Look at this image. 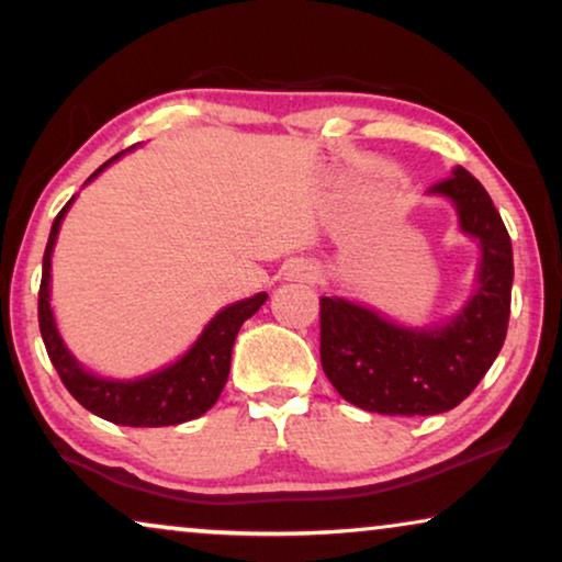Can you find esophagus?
Wrapping results in <instances>:
<instances>
[{
    "label": "esophagus",
    "mask_w": 562,
    "mask_h": 562,
    "mask_svg": "<svg viewBox=\"0 0 562 562\" xmlns=\"http://www.w3.org/2000/svg\"><path fill=\"white\" fill-rule=\"evenodd\" d=\"M294 276H296V279L310 281V279H314V271H312L310 266H296V268H294Z\"/></svg>",
    "instance_id": "obj_1"
}]
</instances>
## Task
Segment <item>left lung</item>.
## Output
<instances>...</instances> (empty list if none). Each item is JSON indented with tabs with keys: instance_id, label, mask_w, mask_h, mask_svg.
<instances>
[{
	"instance_id": "8db88e82",
	"label": "left lung",
	"mask_w": 562,
	"mask_h": 562,
	"mask_svg": "<svg viewBox=\"0 0 562 562\" xmlns=\"http://www.w3.org/2000/svg\"><path fill=\"white\" fill-rule=\"evenodd\" d=\"M481 243L479 291L450 325L406 329L345 299H319V358L345 402L391 417L450 412L479 386L506 340L514 258L502 214L465 168L432 183Z\"/></svg>"
}]
</instances>
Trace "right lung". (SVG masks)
<instances>
[{
    "label": "right lung",
    "instance_id": "add662e5",
    "mask_svg": "<svg viewBox=\"0 0 562 562\" xmlns=\"http://www.w3.org/2000/svg\"><path fill=\"white\" fill-rule=\"evenodd\" d=\"M114 158H120V153ZM104 166H99L89 179H94L99 171H104ZM68 206H71V202L53 220L50 237L43 256L41 291H37V322H41L45 350H48L50 363L58 371L68 394L83 409L97 414V417L125 427H168L202 417L204 412L212 409L222 394V389H225L229 360H233V345L243 322L260 310V304L266 302L268 294L263 291V294H256L245 299V302H237L227 306V310H222L206 325L202 337L194 342V348L181 360H176L173 366L164 368V371L145 375L140 381L97 379V375L83 371L71 352L66 350V345L56 329V322H53L48 302L50 252L53 245H56L60 220H64Z\"/></svg>",
    "mask_w": 562,
    "mask_h": 562
}]
</instances>
